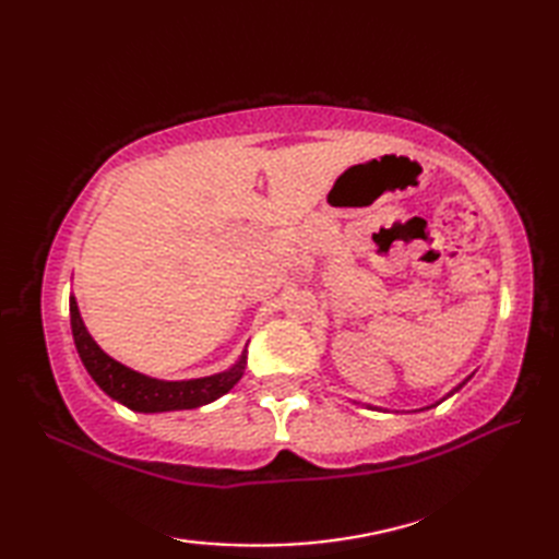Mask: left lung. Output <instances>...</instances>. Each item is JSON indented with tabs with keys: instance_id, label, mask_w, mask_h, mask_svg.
Instances as JSON below:
<instances>
[{
	"instance_id": "1",
	"label": "left lung",
	"mask_w": 559,
	"mask_h": 559,
	"mask_svg": "<svg viewBox=\"0 0 559 559\" xmlns=\"http://www.w3.org/2000/svg\"><path fill=\"white\" fill-rule=\"evenodd\" d=\"M471 377H473V374H471ZM471 377H468V379H471ZM468 379H463V382H461L459 386H454V389H451V391H449V394H447L444 399H449V396H454V394H456V391H459V389H461L463 384H466V382H468ZM444 399H442V401H444ZM442 401H437V403H435V406H439V403H442ZM435 406H427V408H435ZM370 408H374V406H370ZM377 411H382V408H377ZM420 411H425V408H420Z\"/></svg>"
}]
</instances>
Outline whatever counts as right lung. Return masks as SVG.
Segmentation results:
<instances>
[{
  "instance_id": "add662e5",
  "label": "right lung",
  "mask_w": 559,
  "mask_h": 559,
  "mask_svg": "<svg viewBox=\"0 0 559 559\" xmlns=\"http://www.w3.org/2000/svg\"><path fill=\"white\" fill-rule=\"evenodd\" d=\"M69 317H71V334L79 350V358L86 367L105 394L122 403L129 411L136 413H165V411H189L206 406V403L221 399L223 394L240 382L247 365V350H242L240 358L235 360L233 367L211 377L199 379H180V382H168V379H156L148 374H141L132 367L117 362L105 353L93 336L88 334L86 324H83L76 298H69Z\"/></svg>"
}]
</instances>
